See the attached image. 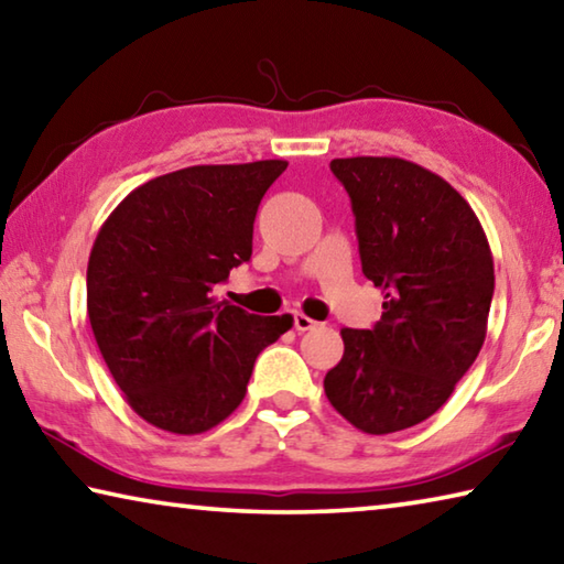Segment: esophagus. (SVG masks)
I'll return each mask as SVG.
<instances>
[{"instance_id": "34e87169", "label": "esophagus", "mask_w": 564, "mask_h": 564, "mask_svg": "<svg viewBox=\"0 0 564 564\" xmlns=\"http://www.w3.org/2000/svg\"><path fill=\"white\" fill-rule=\"evenodd\" d=\"M318 323L313 321V318H308V316H303V313H293V328L299 330V333H305V330H313L316 328Z\"/></svg>"}]
</instances>
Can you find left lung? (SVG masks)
<instances>
[{"label":"left lung","mask_w":564,"mask_h":564,"mask_svg":"<svg viewBox=\"0 0 564 564\" xmlns=\"http://www.w3.org/2000/svg\"><path fill=\"white\" fill-rule=\"evenodd\" d=\"M330 171L350 196L362 273L386 301L370 330H340L346 350L323 388L358 431H405L445 405L482 348L488 238L470 204L413 161L333 159Z\"/></svg>","instance_id":"left-lung-1"}]
</instances>
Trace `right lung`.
<instances>
[{"instance_id": "obj_1", "label": "right lung", "mask_w": 564, "mask_h": 564, "mask_svg": "<svg viewBox=\"0 0 564 564\" xmlns=\"http://www.w3.org/2000/svg\"><path fill=\"white\" fill-rule=\"evenodd\" d=\"M289 161L188 166L133 188L99 228L87 269L97 346L127 403L176 435L241 405L259 352L293 326L214 289L251 259L253 221Z\"/></svg>"}]
</instances>
